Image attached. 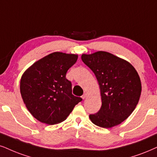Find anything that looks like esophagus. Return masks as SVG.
<instances>
[{
    "label": "esophagus",
    "instance_id": "34e87169",
    "mask_svg": "<svg viewBox=\"0 0 157 157\" xmlns=\"http://www.w3.org/2000/svg\"><path fill=\"white\" fill-rule=\"evenodd\" d=\"M87 96H88V94H87V93H84V94H83L82 96V99L86 98H87Z\"/></svg>",
    "mask_w": 157,
    "mask_h": 157
}]
</instances>
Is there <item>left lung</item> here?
I'll list each match as a JSON object with an SVG mask.
<instances>
[{"instance_id":"1","label":"left lung","mask_w":157,"mask_h":157,"mask_svg":"<svg viewBox=\"0 0 157 157\" xmlns=\"http://www.w3.org/2000/svg\"><path fill=\"white\" fill-rule=\"evenodd\" d=\"M81 58L96 75L101 96L100 110L89 118L101 128L118 125L139 101L142 89L139 75L128 61L106 51L83 53Z\"/></svg>"}]
</instances>
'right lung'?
I'll list each match as a JSON object with an SVG mask.
<instances>
[{"label": "right lung", "instance_id": "add662e5", "mask_svg": "<svg viewBox=\"0 0 157 157\" xmlns=\"http://www.w3.org/2000/svg\"><path fill=\"white\" fill-rule=\"evenodd\" d=\"M78 55L53 52L35 61L21 77L20 93L29 113L40 122L59 124L64 121L75 105L82 101L72 93L67 70Z\"/></svg>", "mask_w": 157, "mask_h": 157}]
</instances>
